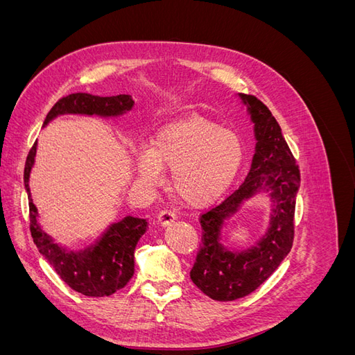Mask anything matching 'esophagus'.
Returning a JSON list of instances; mask_svg holds the SVG:
<instances>
[{"mask_svg":"<svg viewBox=\"0 0 355 355\" xmlns=\"http://www.w3.org/2000/svg\"><path fill=\"white\" fill-rule=\"evenodd\" d=\"M175 219H176V214L171 211V210H168V209L161 210L158 213V218H157V220H158V223L161 225V227H168L171 222H175Z\"/></svg>","mask_w":355,"mask_h":355,"instance_id":"34e87169","label":"esophagus"}]
</instances>
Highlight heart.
Instances as JSON below:
<instances>
[{
	"instance_id": "1",
	"label": "heart",
	"mask_w": 355,
	"mask_h": 355,
	"mask_svg": "<svg viewBox=\"0 0 355 355\" xmlns=\"http://www.w3.org/2000/svg\"><path fill=\"white\" fill-rule=\"evenodd\" d=\"M142 182L155 185L161 168H171L170 187L179 201L204 207L232 185L243 163V145L234 133L200 115H188L157 128L149 148L136 153Z\"/></svg>"
}]
</instances>
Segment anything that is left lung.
<instances>
[{"label":"left lung","mask_w":355,"mask_h":355,"mask_svg":"<svg viewBox=\"0 0 355 355\" xmlns=\"http://www.w3.org/2000/svg\"><path fill=\"white\" fill-rule=\"evenodd\" d=\"M253 123L256 139L250 170L240 188L219 206L201 214V244L189 272L204 295L230 302L250 295L271 277L293 244L299 167L271 111L254 96L239 93ZM259 193L272 201L270 220L263 237L247 250H230L221 231L242 202Z\"/></svg>","instance_id":"8db88e82"}]
</instances>
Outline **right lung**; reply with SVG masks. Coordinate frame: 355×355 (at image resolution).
Returning <instances> with one entry per match:
<instances>
[{"label":"right lung","instance_id":"1","mask_svg":"<svg viewBox=\"0 0 355 355\" xmlns=\"http://www.w3.org/2000/svg\"><path fill=\"white\" fill-rule=\"evenodd\" d=\"M135 101L128 94L93 96L72 93L62 98L47 114L44 125L59 115H87L116 118L132 111ZM37 155V142L28 154L24 182L29 200L31 235L38 252L53 266V270L72 290L90 297H103L123 288L135 274V249L139 239L146 232V219L125 216L108 225L101 237L83 249L73 250L56 243L41 228L38 210L31 198L29 176Z\"/></svg>","mask_w":355,"mask_h":355}]
</instances>
